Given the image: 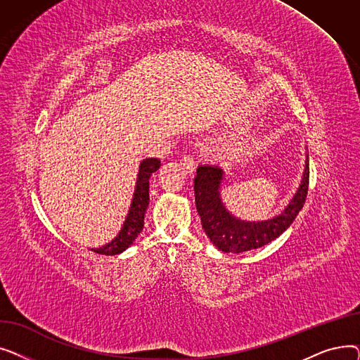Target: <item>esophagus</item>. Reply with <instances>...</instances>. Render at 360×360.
<instances>
[{
    "label": "esophagus",
    "instance_id": "esophagus-1",
    "mask_svg": "<svg viewBox=\"0 0 360 360\" xmlns=\"http://www.w3.org/2000/svg\"><path fill=\"white\" fill-rule=\"evenodd\" d=\"M181 165H182V169L185 170L186 174H193V172H194V169H195L194 158H191V156H184L182 160H181Z\"/></svg>",
    "mask_w": 360,
    "mask_h": 360
}]
</instances>
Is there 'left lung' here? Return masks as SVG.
Instances as JSON below:
<instances>
[{"instance_id": "left-lung-1", "label": "left lung", "mask_w": 360, "mask_h": 360, "mask_svg": "<svg viewBox=\"0 0 360 360\" xmlns=\"http://www.w3.org/2000/svg\"><path fill=\"white\" fill-rule=\"evenodd\" d=\"M223 170L217 166H200L194 181L195 205L201 217L205 235L214 247L223 252H245L257 250L278 238L293 223L302 210L309 186V162L307 160L305 174L293 200L281 214L266 221H242L224 209L220 200V182Z\"/></svg>"}]
</instances>
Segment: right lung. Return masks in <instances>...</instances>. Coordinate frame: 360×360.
I'll list each match as a JSON object with an SVG mask.
<instances>
[{
  "label": "right lung",
  "mask_w": 360,
  "mask_h": 360,
  "mask_svg": "<svg viewBox=\"0 0 360 360\" xmlns=\"http://www.w3.org/2000/svg\"><path fill=\"white\" fill-rule=\"evenodd\" d=\"M160 167V160L156 158L144 159L140 165L137 185L134 191V198H132L129 212L124 221L122 229L112 242L106 243L105 247L94 248L91 251L103 254V255H117L125 251L129 245L136 240L139 233L143 231L144 226V214L148 207V179L153 172Z\"/></svg>",
  "instance_id": "right-lung-1"
}]
</instances>
